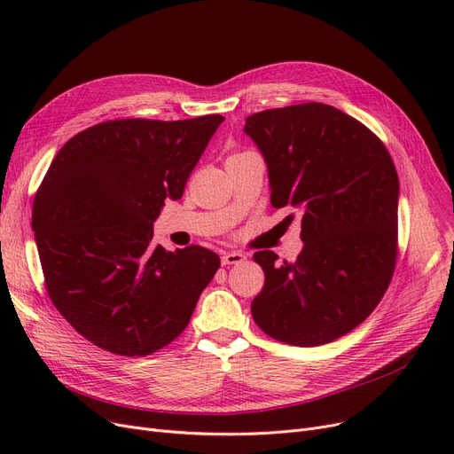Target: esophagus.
I'll list each match as a JSON object with an SVG mask.
<instances>
[{
  "label": "esophagus",
  "instance_id": "obj_1",
  "mask_svg": "<svg viewBox=\"0 0 454 454\" xmlns=\"http://www.w3.org/2000/svg\"><path fill=\"white\" fill-rule=\"evenodd\" d=\"M245 259H247V255L243 252H224L221 257L223 265H239Z\"/></svg>",
  "mask_w": 454,
  "mask_h": 454
}]
</instances>
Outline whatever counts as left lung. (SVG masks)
<instances>
[{"label":"left lung","instance_id":"8db88e82","mask_svg":"<svg viewBox=\"0 0 454 454\" xmlns=\"http://www.w3.org/2000/svg\"><path fill=\"white\" fill-rule=\"evenodd\" d=\"M245 132L265 156L272 206L300 213L303 241L294 263H276L270 250L254 254L265 285L252 317L291 346L337 340L372 315L392 281L395 165L368 127L324 103L252 114Z\"/></svg>","mask_w":454,"mask_h":454}]
</instances>
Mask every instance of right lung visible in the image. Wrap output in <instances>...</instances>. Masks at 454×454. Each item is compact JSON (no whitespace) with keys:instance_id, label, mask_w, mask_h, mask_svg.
Listing matches in <instances>:
<instances>
[{"instance_id":"1","label":"right lung","mask_w":454,"mask_h":454,"mask_svg":"<svg viewBox=\"0 0 454 454\" xmlns=\"http://www.w3.org/2000/svg\"><path fill=\"white\" fill-rule=\"evenodd\" d=\"M219 114L114 119L64 143L33 204L45 289L74 329L105 351L145 356L187 327L219 255L153 245V223L178 200Z\"/></svg>"}]
</instances>
